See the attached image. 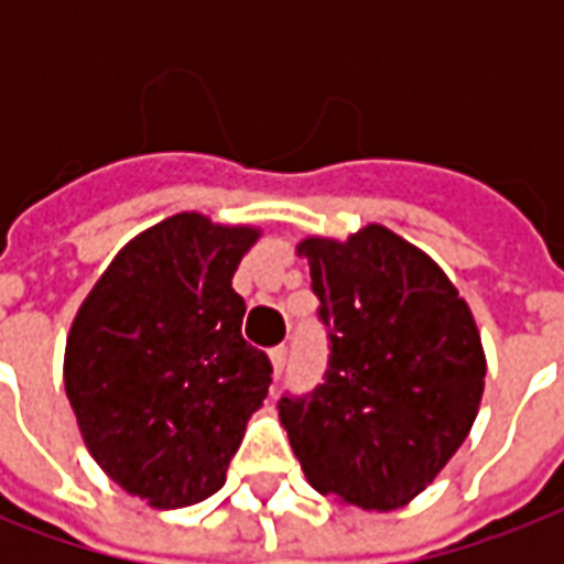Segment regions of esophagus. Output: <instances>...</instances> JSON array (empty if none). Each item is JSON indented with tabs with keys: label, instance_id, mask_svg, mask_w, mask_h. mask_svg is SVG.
<instances>
[{
	"label": "esophagus",
	"instance_id": "obj_1",
	"mask_svg": "<svg viewBox=\"0 0 564 564\" xmlns=\"http://www.w3.org/2000/svg\"><path fill=\"white\" fill-rule=\"evenodd\" d=\"M269 360H272L274 375H281L283 366H286V348H283V345H278V348H272V351H269Z\"/></svg>",
	"mask_w": 564,
	"mask_h": 564
}]
</instances>
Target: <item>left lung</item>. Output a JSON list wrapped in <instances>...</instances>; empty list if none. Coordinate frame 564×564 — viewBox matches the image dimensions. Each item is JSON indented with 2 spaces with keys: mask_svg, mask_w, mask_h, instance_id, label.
I'll return each mask as SVG.
<instances>
[{
  "mask_svg": "<svg viewBox=\"0 0 564 564\" xmlns=\"http://www.w3.org/2000/svg\"><path fill=\"white\" fill-rule=\"evenodd\" d=\"M330 360L307 398H281L304 477L362 509L406 507L459 451L480 410L486 354L471 307L433 257L383 225L304 237Z\"/></svg>",
  "mask_w": 564,
  "mask_h": 564,
  "instance_id": "1",
  "label": "left lung"
}]
</instances>
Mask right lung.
Listing matches in <instances>:
<instances>
[{
    "label": "right lung",
    "mask_w": 564,
    "mask_h": 564,
    "mask_svg": "<svg viewBox=\"0 0 564 564\" xmlns=\"http://www.w3.org/2000/svg\"><path fill=\"white\" fill-rule=\"evenodd\" d=\"M251 225L175 213L110 260L66 336L64 386L90 456L152 509L225 486L272 362L242 339L230 281Z\"/></svg>",
    "instance_id": "1"
}]
</instances>
